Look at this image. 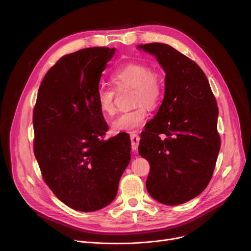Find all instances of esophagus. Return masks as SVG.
Returning <instances> with one entry per match:
<instances>
[{"label":"esophagus","mask_w":251,"mask_h":251,"mask_svg":"<svg viewBox=\"0 0 251 251\" xmlns=\"http://www.w3.org/2000/svg\"><path fill=\"white\" fill-rule=\"evenodd\" d=\"M130 140H131V144H132V150H133V152H136L138 149V146H139L140 137L135 133H131Z\"/></svg>","instance_id":"esophagus-1"}]
</instances>
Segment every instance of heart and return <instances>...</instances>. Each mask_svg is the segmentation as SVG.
I'll list each match as a JSON object with an SVG mask.
<instances>
[{
  "label": "heart",
  "instance_id": "heart-1",
  "mask_svg": "<svg viewBox=\"0 0 251 251\" xmlns=\"http://www.w3.org/2000/svg\"><path fill=\"white\" fill-rule=\"evenodd\" d=\"M112 84L117 89L132 88L133 110L120 114L111 124L114 132L134 131L141 127L148 117V108L155 109L164 96V85L156 71L142 62L130 61L116 68L110 76ZM95 100L100 111L106 116L116 112L115 91L111 87L99 86Z\"/></svg>",
  "mask_w": 251,
  "mask_h": 251
}]
</instances>
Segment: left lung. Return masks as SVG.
<instances>
[{"mask_svg":"<svg viewBox=\"0 0 251 251\" xmlns=\"http://www.w3.org/2000/svg\"><path fill=\"white\" fill-rule=\"evenodd\" d=\"M138 48L155 55L166 73L164 100L138 148L150 164L147 191L161 203L181 204L206 188L216 167L217 100L204 73L188 56L165 44Z\"/></svg>","mask_w":251,"mask_h":251,"instance_id":"8db88e82","label":"left lung"}]
</instances>
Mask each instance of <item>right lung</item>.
<instances>
[{"mask_svg":"<svg viewBox=\"0 0 251 251\" xmlns=\"http://www.w3.org/2000/svg\"><path fill=\"white\" fill-rule=\"evenodd\" d=\"M114 52L88 48L59 58L44 77L33 108V153L44 181L75 210L108 205L131 159L126 133L104 140L108 125L95 100Z\"/></svg>","mask_w":251,"mask_h":251,"instance_id":"obj_1","label":"right lung"}]
</instances>
